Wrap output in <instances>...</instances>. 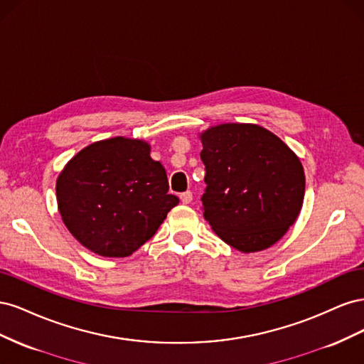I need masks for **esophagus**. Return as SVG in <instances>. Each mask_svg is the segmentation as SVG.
<instances>
[{
  "mask_svg": "<svg viewBox=\"0 0 364 364\" xmlns=\"http://www.w3.org/2000/svg\"><path fill=\"white\" fill-rule=\"evenodd\" d=\"M181 200H182V203H183V205H188V203H191V200H193V193H191V191H185V193H182V194H181Z\"/></svg>",
  "mask_w": 364,
  "mask_h": 364,
  "instance_id": "1",
  "label": "esophagus"
}]
</instances>
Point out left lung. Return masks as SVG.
Listing matches in <instances>:
<instances>
[{"label": "left lung", "mask_w": 364, "mask_h": 364, "mask_svg": "<svg viewBox=\"0 0 364 364\" xmlns=\"http://www.w3.org/2000/svg\"><path fill=\"white\" fill-rule=\"evenodd\" d=\"M200 139L206 222L240 252L273 246L296 222L304 203L299 158L258 124H220L205 130Z\"/></svg>", "instance_id": "left-lung-1"}]
</instances>
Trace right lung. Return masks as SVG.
Here are the masks:
<instances>
[{"label": "right lung", "instance_id": "add662e5", "mask_svg": "<svg viewBox=\"0 0 364 364\" xmlns=\"http://www.w3.org/2000/svg\"><path fill=\"white\" fill-rule=\"evenodd\" d=\"M59 213L97 255L124 258L156 234L179 199L146 141L115 136L85 147L56 182Z\"/></svg>", "mask_w": 364, "mask_h": 364}]
</instances>
